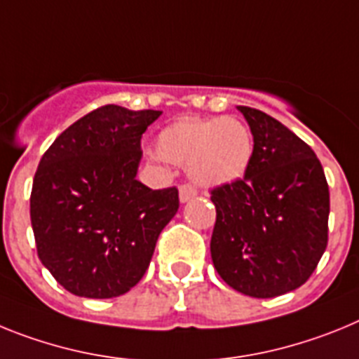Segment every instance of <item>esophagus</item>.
<instances>
[{
    "instance_id": "34e87169",
    "label": "esophagus",
    "mask_w": 359,
    "mask_h": 359,
    "mask_svg": "<svg viewBox=\"0 0 359 359\" xmlns=\"http://www.w3.org/2000/svg\"><path fill=\"white\" fill-rule=\"evenodd\" d=\"M195 195H197V189L193 188V186H189V184H182L179 188V198L180 202H189L191 198H195Z\"/></svg>"
}]
</instances>
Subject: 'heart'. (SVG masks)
Returning <instances> with one entry per match:
<instances>
[{
  "label": "heart",
  "instance_id": "b5f03b06",
  "mask_svg": "<svg viewBox=\"0 0 359 359\" xmlns=\"http://www.w3.org/2000/svg\"><path fill=\"white\" fill-rule=\"evenodd\" d=\"M162 161L188 168L202 188L227 186L248 173L253 161V135L235 117H182L157 135Z\"/></svg>",
  "mask_w": 359,
  "mask_h": 359
}]
</instances>
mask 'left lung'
I'll return each mask as SVG.
<instances>
[{"mask_svg":"<svg viewBox=\"0 0 359 359\" xmlns=\"http://www.w3.org/2000/svg\"><path fill=\"white\" fill-rule=\"evenodd\" d=\"M253 133L244 179L211 191V258L242 294L274 298L304 285L327 248L329 186L300 137L260 110L238 106Z\"/></svg>","mask_w":359,"mask_h":359,"instance_id":"8db88e82","label":"left lung"}]
</instances>
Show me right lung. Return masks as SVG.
Instances as JSON below:
<instances>
[{
    "label": "right lung",
    "mask_w": 359,
    "mask_h": 359,
    "mask_svg": "<svg viewBox=\"0 0 359 359\" xmlns=\"http://www.w3.org/2000/svg\"><path fill=\"white\" fill-rule=\"evenodd\" d=\"M161 114L101 106L68 126L37 166L30 195L37 257L72 294L130 291L179 210L177 188L137 180L141 137Z\"/></svg>",
    "instance_id": "right-lung-1"
}]
</instances>
